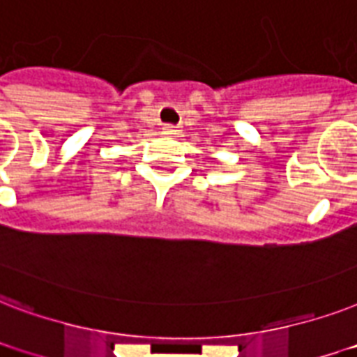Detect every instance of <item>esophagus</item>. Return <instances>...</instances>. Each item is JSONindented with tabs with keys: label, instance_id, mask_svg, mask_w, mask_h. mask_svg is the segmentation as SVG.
I'll use <instances>...</instances> for the list:
<instances>
[{
	"label": "esophagus",
	"instance_id": "34e87169",
	"mask_svg": "<svg viewBox=\"0 0 357 357\" xmlns=\"http://www.w3.org/2000/svg\"><path fill=\"white\" fill-rule=\"evenodd\" d=\"M164 132H165V134L175 135V134H178V132H181V130L176 128V126H171V124H167V126H164Z\"/></svg>",
	"mask_w": 357,
	"mask_h": 357
}]
</instances>
